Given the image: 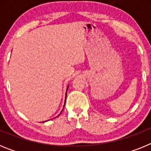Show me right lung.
Segmentation results:
<instances>
[{"mask_svg":"<svg viewBox=\"0 0 151 151\" xmlns=\"http://www.w3.org/2000/svg\"><path fill=\"white\" fill-rule=\"evenodd\" d=\"M68 88H69V85H68L67 86V88H66V97H65V102H64V105H63V108H64V106H65V103H66V94H67V90H68ZM63 110H62V111H63ZM61 111V112H62ZM59 114V115H60ZM58 115V116H59Z\"/></svg>","mask_w":151,"mask_h":151,"instance_id":"obj_1","label":"right lung"}]
</instances>
